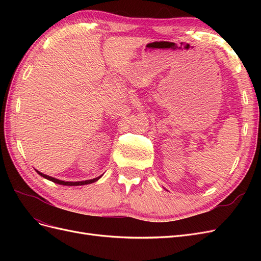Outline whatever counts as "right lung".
Segmentation results:
<instances>
[{"instance_id":"obj_1","label":"right lung","mask_w":261,"mask_h":261,"mask_svg":"<svg viewBox=\"0 0 261 261\" xmlns=\"http://www.w3.org/2000/svg\"><path fill=\"white\" fill-rule=\"evenodd\" d=\"M37 172H38V174H39V175H41L42 177H44V178H46V179L52 180V181H54V183H57V184H60V185H66V186H80V185L90 184V183H93V181L98 180V179L101 177V176H99V177H97V178L89 179V180H83V181H64V180H60V179H57V178H54V177H51V176L45 175V174H43V173H40L39 171H37Z\"/></svg>"}]
</instances>
